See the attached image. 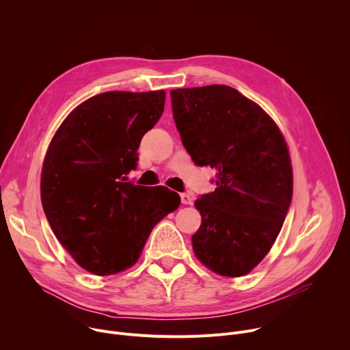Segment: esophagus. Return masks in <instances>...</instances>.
Segmentation results:
<instances>
[{"label":"esophagus","mask_w":350,"mask_h":350,"mask_svg":"<svg viewBox=\"0 0 350 350\" xmlns=\"http://www.w3.org/2000/svg\"><path fill=\"white\" fill-rule=\"evenodd\" d=\"M180 198H181V204H184V205H191L192 204V196L189 195V193H181L180 195Z\"/></svg>","instance_id":"obj_1"}]
</instances>
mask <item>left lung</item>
I'll return each instance as SVG.
<instances>
[{
	"instance_id": "8db88e82",
	"label": "left lung",
	"mask_w": 350,
	"mask_h": 350,
	"mask_svg": "<svg viewBox=\"0 0 350 350\" xmlns=\"http://www.w3.org/2000/svg\"><path fill=\"white\" fill-rule=\"evenodd\" d=\"M176 127L198 166L216 169V189L195 201L202 216L195 256L224 277L255 269L278 237L292 201L288 146L274 120L221 84L170 91Z\"/></svg>"
}]
</instances>
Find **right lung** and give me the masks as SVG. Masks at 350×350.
<instances>
[{
	"label": "right lung",
	"instance_id": "1",
	"mask_svg": "<svg viewBox=\"0 0 350 350\" xmlns=\"http://www.w3.org/2000/svg\"><path fill=\"white\" fill-rule=\"evenodd\" d=\"M163 90L108 91L73 109L57 130L41 172V202L55 237L96 275L131 267L152 228L180 205L174 191L126 181L142 135L159 120Z\"/></svg>",
	"mask_w": 350,
	"mask_h": 350
}]
</instances>
